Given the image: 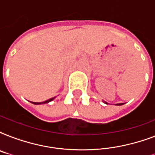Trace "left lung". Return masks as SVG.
Wrapping results in <instances>:
<instances>
[{"label":"left lung","instance_id":"8db88e82","mask_svg":"<svg viewBox=\"0 0 155 155\" xmlns=\"http://www.w3.org/2000/svg\"><path fill=\"white\" fill-rule=\"evenodd\" d=\"M107 104V103H105ZM121 104H117V105H121Z\"/></svg>","mask_w":155,"mask_h":155}]
</instances>
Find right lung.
<instances>
[{"mask_svg": "<svg viewBox=\"0 0 155 155\" xmlns=\"http://www.w3.org/2000/svg\"><path fill=\"white\" fill-rule=\"evenodd\" d=\"M54 99V97H53V98H51V99L47 100V101H46L44 102H40V103H35V102H32L33 104H46V103H48V102L51 101H53V100Z\"/></svg>", "mask_w": 155, "mask_h": 155, "instance_id": "right-lung-1", "label": "right lung"}]
</instances>
